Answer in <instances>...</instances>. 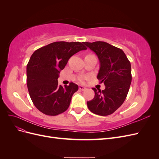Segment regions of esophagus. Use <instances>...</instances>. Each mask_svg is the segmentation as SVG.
I'll use <instances>...</instances> for the list:
<instances>
[{"mask_svg": "<svg viewBox=\"0 0 159 159\" xmlns=\"http://www.w3.org/2000/svg\"><path fill=\"white\" fill-rule=\"evenodd\" d=\"M79 89L81 91H85L86 89V88L84 87L83 85H80L79 86Z\"/></svg>", "mask_w": 159, "mask_h": 159, "instance_id": "obj_1", "label": "esophagus"}]
</instances>
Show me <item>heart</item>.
Masks as SVG:
<instances>
[{
    "label": "heart",
    "mask_w": 159,
    "mask_h": 159,
    "mask_svg": "<svg viewBox=\"0 0 159 159\" xmlns=\"http://www.w3.org/2000/svg\"><path fill=\"white\" fill-rule=\"evenodd\" d=\"M84 79H85L84 77H81V78H80V81H84Z\"/></svg>",
    "instance_id": "b5f03b06"
}]
</instances>
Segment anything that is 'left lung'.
<instances>
[{
	"instance_id": "left-lung-1",
	"label": "left lung",
	"mask_w": 159,
	"mask_h": 159,
	"mask_svg": "<svg viewBox=\"0 0 159 159\" xmlns=\"http://www.w3.org/2000/svg\"><path fill=\"white\" fill-rule=\"evenodd\" d=\"M98 56L100 68L98 79L105 89L92 88L94 98L87 102L91 112L102 116L114 113L123 103L131 85V63L124 52L107 42H83Z\"/></svg>"
}]
</instances>
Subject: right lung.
I'll return each instance as SVG.
<instances>
[{
  "instance_id": "right-lung-1",
  "label": "right lung",
  "mask_w": 159,
  "mask_h": 159,
  "mask_svg": "<svg viewBox=\"0 0 159 159\" xmlns=\"http://www.w3.org/2000/svg\"><path fill=\"white\" fill-rule=\"evenodd\" d=\"M87 50L78 42H55L36 50L26 66V84L35 107L45 115L55 116L70 106L78 85H58L59 74L70 57L81 50Z\"/></svg>"
}]
</instances>
